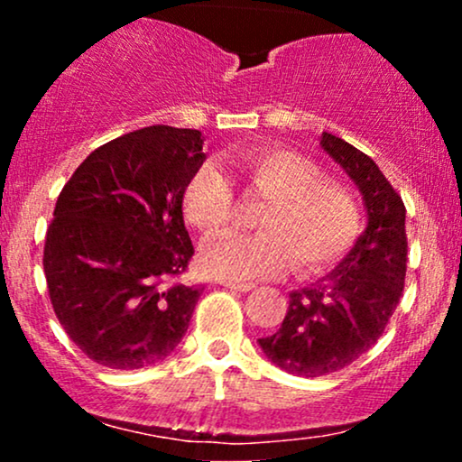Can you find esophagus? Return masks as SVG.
<instances>
[{
    "label": "esophagus",
    "instance_id": "34e87169",
    "mask_svg": "<svg viewBox=\"0 0 462 462\" xmlns=\"http://www.w3.org/2000/svg\"><path fill=\"white\" fill-rule=\"evenodd\" d=\"M226 286V289H235V291H243V293H245V291H252L254 289V284H249V282H232V280H224V282H221Z\"/></svg>",
    "mask_w": 462,
    "mask_h": 462
}]
</instances>
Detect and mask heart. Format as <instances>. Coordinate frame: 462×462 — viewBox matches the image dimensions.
<instances>
[{"mask_svg": "<svg viewBox=\"0 0 462 462\" xmlns=\"http://www.w3.org/2000/svg\"><path fill=\"white\" fill-rule=\"evenodd\" d=\"M249 190L267 198L256 217L261 232H226L201 252L210 275L227 280L269 278L289 264L300 275L332 267L360 235L356 195L323 180L321 169L284 147H252L232 161ZM184 213L206 235L224 230L235 217V193L224 173L201 167L189 180Z\"/></svg>", "mask_w": 462, "mask_h": 462, "instance_id": "1", "label": "heart"}]
</instances>
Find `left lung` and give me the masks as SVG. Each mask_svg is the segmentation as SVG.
Listing matches in <instances>:
<instances>
[{
    "mask_svg": "<svg viewBox=\"0 0 462 462\" xmlns=\"http://www.w3.org/2000/svg\"><path fill=\"white\" fill-rule=\"evenodd\" d=\"M321 147L356 182L367 230L326 278L289 295L278 332L258 338L280 369L319 378L352 365L383 337L404 291L406 206L367 153L323 132Z\"/></svg>",
    "mask_w": 462,
    "mask_h": 462,
    "instance_id": "8db88e82",
    "label": "left lung"
}]
</instances>
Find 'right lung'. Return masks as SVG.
<instances>
[{
  "label": "right lung",
  "mask_w": 462,
  "mask_h": 462,
  "mask_svg": "<svg viewBox=\"0 0 462 462\" xmlns=\"http://www.w3.org/2000/svg\"><path fill=\"white\" fill-rule=\"evenodd\" d=\"M198 130L152 125L91 152L58 195L43 269L76 346L110 369L167 358L201 289L180 282L195 249L182 217L204 162Z\"/></svg>",
  "instance_id": "right-lung-1"
}]
</instances>
